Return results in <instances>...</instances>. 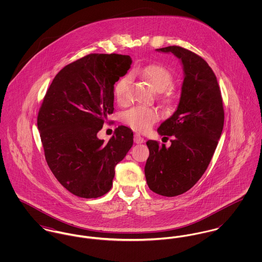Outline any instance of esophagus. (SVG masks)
<instances>
[{
  "instance_id": "1",
  "label": "esophagus",
  "mask_w": 262,
  "mask_h": 262,
  "mask_svg": "<svg viewBox=\"0 0 262 262\" xmlns=\"http://www.w3.org/2000/svg\"><path fill=\"white\" fill-rule=\"evenodd\" d=\"M134 142L137 143V144L143 143V142H144V138L141 137L140 134H135V135H134Z\"/></svg>"
}]
</instances>
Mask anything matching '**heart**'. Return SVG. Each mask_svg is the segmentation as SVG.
Listing matches in <instances>:
<instances>
[{
    "mask_svg": "<svg viewBox=\"0 0 262 262\" xmlns=\"http://www.w3.org/2000/svg\"><path fill=\"white\" fill-rule=\"evenodd\" d=\"M139 74L150 82L158 92L164 91L172 81L171 73L160 64H150L144 68ZM129 88V76L120 78L114 88V95L119 103H125ZM123 122L138 132H145L159 119V112L149 107L136 106L123 114Z\"/></svg>",
    "mask_w": 262,
    "mask_h": 262,
    "instance_id": "b5f03b06",
    "label": "heart"
}]
</instances>
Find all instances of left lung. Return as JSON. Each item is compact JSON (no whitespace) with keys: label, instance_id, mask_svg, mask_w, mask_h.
Listing matches in <instances>:
<instances>
[{"label":"left lung","instance_id":"obj_1","mask_svg":"<svg viewBox=\"0 0 262 262\" xmlns=\"http://www.w3.org/2000/svg\"><path fill=\"white\" fill-rule=\"evenodd\" d=\"M172 53L182 62L184 81L177 111L157 132L172 136L171 145L148 140L145 178L150 189L176 196L193 187L206 171L224 126V109L217 77L198 54L181 46L156 49Z\"/></svg>","mask_w":262,"mask_h":262}]
</instances>
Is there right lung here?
I'll list each match as a JSON object with an SVG mask.
<instances>
[{
	"instance_id": "right-lung-1",
	"label": "right lung",
	"mask_w": 262,
	"mask_h": 262,
	"mask_svg": "<svg viewBox=\"0 0 262 262\" xmlns=\"http://www.w3.org/2000/svg\"><path fill=\"white\" fill-rule=\"evenodd\" d=\"M129 55L89 54L53 78L38 113L45 159L57 181L75 195L107 193L115 166L133 145V132L119 126L105 143L98 138L114 111V84L127 74Z\"/></svg>"
}]
</instances>
